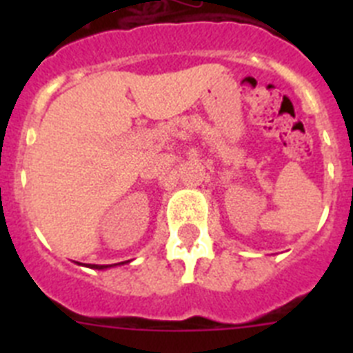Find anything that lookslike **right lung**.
Returning <instances> with one entry per match:
<instances>
[{
	"instance_id": "1",
	"label": "right lung",
	"mask_w": 353,
	"mask_h": 353,
	"mask_svg": "<svg viewBox=\"0 0 353 353\" xmlns=\"http://www.w3.org/2000/svg\"><path fill=\"white\" fill-rule=\"evenodd\" d=\"M125 261H121V263L118 265H123ZM88 267H92V269H97V270H102V269H109V267H113V265H88Z\"/></svg>"
}]
</instances>
